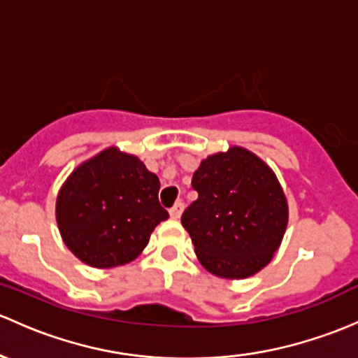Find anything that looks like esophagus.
Here are the masks:
<instances>
[{"label": "esophagus", "mask_w": 358, "mask_h": 358, "mask_svg": "<svg viewBox=\"0 0 358 358\" xmlns=\"http://www.w3.org/2000/svg\"><path fill=\"white\" fill-rule=\"evenodd\" d=\"M183 209H185V204H183L182 201H178V202H176V204L173 206L171 209H169V214H171V217H173V220H178V217L182 216Z\"/></svg>", "instance_id": "obj_1"}]
</instances>
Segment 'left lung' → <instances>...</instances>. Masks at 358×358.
<instances>
[{"label":"left lung","mask_w":358,"mask_h":358,"mask_svg":"<svg viewBox=\"0 0 358 358\" xmlns=\"http://www.w3.org/2000/svg\"><path fill=\"white\" fill-rule=\"evenodd\" d=\"M192 187L199 197L182 224L201 264L228 280L268 266L288 224L287 197L273 169L250 150L229 148L202 161Z\"/></svg>","instance_id":"left-lung-1"}]
</instances>
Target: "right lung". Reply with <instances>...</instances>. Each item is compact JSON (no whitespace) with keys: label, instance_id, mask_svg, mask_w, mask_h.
Masks as SVG:
<instances>
[{"label":"right lung","instance_id":"1","mask_svg":"<svg viewBox=\"0 0 358 358\" xmlns=\"http://www.w3.org/2000/svg\"><path fill=\"white\" fill-rule=\"evenodd\" d=\"M159 178L138 157L104 149L75 168L58 192L56 221L65 245L92 268L134 261L168 220Z\"/></svg>","mask_w":358,"mask_h":358}]
</instances>
